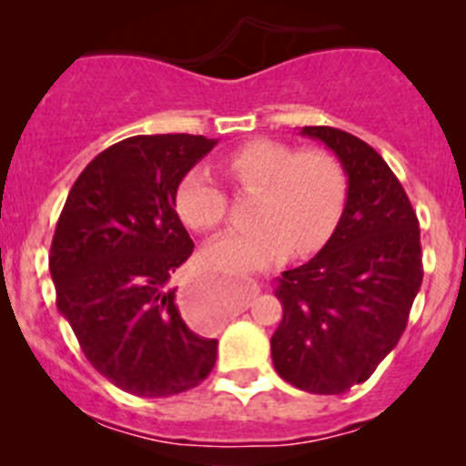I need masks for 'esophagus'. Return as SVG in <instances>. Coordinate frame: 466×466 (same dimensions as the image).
<instances>
[{
    "mask_svg": "<svg viewBox=\"0 0 466 466\" xmlns=\"http://www.w3.org/2000/svg\"><path fill=\"white\" fill-rule=\"evenodd\" d=\"M211 289H214V284H211V279H207V277H198V279L189 281V284L180 289L182 313H185L187 320L198 324V327H207V324L216 322L203 313L207 299H209ZM252 295H257V290H252ZM243 307L248 309V302H243Z\"/></svg>",
    "mask_w": 466,
    "mask_h": 466,
    "instance_id": "1",
    "label": "esophagus"
}]
</instances>
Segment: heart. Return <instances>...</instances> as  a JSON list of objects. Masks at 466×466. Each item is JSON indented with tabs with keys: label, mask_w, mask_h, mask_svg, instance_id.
Masks as SVG:
<instances>
[{
	"label": "heart",
	"mask_w": 466,
	"mask_h": 466,
	"mask_svg": "<svg viewBox=\"0 0 466 466\" xmlns=\"http://www.w3.org/2000/svg\"><path fill=\"white\" fill-rule=\"evenodd\" d=\"M223 173L241 194H255L250 223L255 228L228 232L207 246L205 257L223 272H248L309 255L324 246L347 203V173L327 148L257 137L220 159ZM177 216L191 229L207 232L228 218L229 198L205 168H191L173 196ZM228 302H216L220 313Z\"/></svg>",
	"instance_id": "obj_1"
}]
</instances>
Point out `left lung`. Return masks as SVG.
Wrapping results in <instances>:
<instances>
[{"instance_id": "1", "label": "left lung", "mask_w": 466, "mask_h": 466, "mask_svg": "<svg viewBox=\"0 0 466 466\" xmlns=\"http://www.w3.org/2000/svg\"><path fill=\"white\" fill-rule=\"evenodd\" d=\"M302 135L338 155L347 203L322 250L281 272L272 363L295 388L342 394L372 377L406 331L424 277L420 220L372 146L331 126H304Z\"/></svg>"}]
</instances>
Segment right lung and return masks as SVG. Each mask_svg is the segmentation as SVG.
<instances>
[{
	"label": "right lung",
	"mask_w": 466,
	"mask_h": 466,
	"mask_svg": "<svg viewBox=\"0 0 466 466\" xmlns=\"http://www.w3.org/2000/svg\"><path fill=\"white\" fill-rule=\"evenodd\" d=\"M216 146L203 135L112 144L74 182L51 241L56 304L86 359L137 397H171L209 377L218 340L191 331L168 290L194 252L177 182Z\"/></svg>",
	"instance_id": "right-lung-1"
}]
</instances>
